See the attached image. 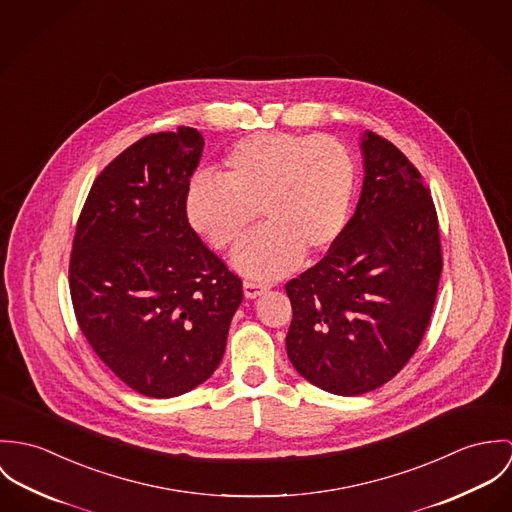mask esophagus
Here are the masks:
<instances>
[{
    "mask_svg": "<svg viewBox=\"0 0 512 512\" xmlns=\"http://www.w3.org/2000/svg\"><path fill=\"white\" fill-rule=\"evenodd\" d=\"M267 284L257 283V281H245L243 283V294H245V298H257V296H261L263 292H267Z\"/></svg>",
    "mask_w": 512,
    "mask_h": 512,
    "instance_id": "esophagus-1",
    "label": "esophagus"
}]
</instances>
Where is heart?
<instances>
[{
	"mask_svg": "<svg viewBox=\"0 0 512 512\" xmlns=\"http://www.w3.org/2000/svg\"><path fill=\"white\" fill-rule=\"evenodd\" d=\"M224 180L200 174L186 198L192 229L218 251H235V267L255 279L292 271L302 255H326L347 226L357 167L336 137L257 133L237 141L224 159Z\"/></svg>",
	"mask_w": 512,
	"mask_h": 512,
	"instance_id": "obj_1",
	"label": "heart"
}]
</instances>
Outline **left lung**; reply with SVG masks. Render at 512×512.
I'll return each instance as SVG.
<instances>
[{"instance_id":"obj_1","label":"left lung","mask_w":512,"mask_h":512,"mask_svg":"<svg viewBox=\"0 0 512 512\" xmlns=\"http://www.w3.org/2000/svg\"><path fill=\"white\" fill-rule=\"evenodd\" d=\"M365 178L353 218L312 269L288 281L286 353L312 385L355 397L391 381L430 324L442 275L430 188L397 147L361 137Z\"/></svg>"}]
</instances>
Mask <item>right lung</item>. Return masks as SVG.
Returning <instances> with one entry per match:
<instances>
[{"label":"right lung","instance_id":"1","mask_svg":"<svg viewBox=\"0 0 512 512\" xmlns=\"http://www.w3.org/2000/svg\"><path fill=\"white\" fill-rule=\"evenodd\" d=\"M200 131L153 133L94 180L72 241L74 314L96 355L139 395L171 398L218 369L241 279L190 228Z\"/></svg>","mask_w":512,"mask_h":512}]
</instances>
